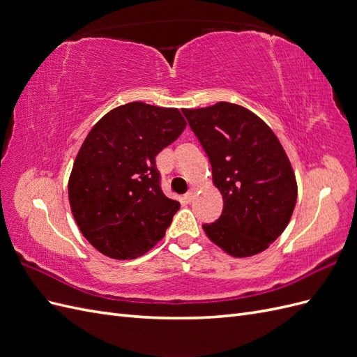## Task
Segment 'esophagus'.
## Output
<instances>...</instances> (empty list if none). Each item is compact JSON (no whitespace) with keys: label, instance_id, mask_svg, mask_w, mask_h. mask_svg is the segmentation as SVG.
Returning <instances> with one entry per match:
<instances>
[{"label":"esophagus","instance_id":"34e87169","mask_svg":"<svg viewBox=\"0 0 357 357\" xmlns=\"http://www.w3.org/2000/svg\"><path fill=\"white\" fill-rule=\"evenodd\" d=\"M185 198L190 202V201H193V198H195V189H190L186 195H185Z\"/></svg>","mask_w":357,"mask_h":357}]
</instances>
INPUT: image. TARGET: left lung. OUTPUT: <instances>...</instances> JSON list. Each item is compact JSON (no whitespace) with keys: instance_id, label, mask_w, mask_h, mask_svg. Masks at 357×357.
<instances>
[{"instance_id":"8db88e82","label":"left lung","mask_w":357,"mask_h":357,"mask_svg":"<svg viewBox=\"0 0 357 357\" xmlns=\"http://www.w3.org/2000/svg\"><path fill=\"white\" fill-rule=\"evenodd\" d=\"M207 153L223 211L202 228L235 257L264 252L283 234L296 204V178L283 146L262 119L231 102L183 110Z\"/></svg>"}]
</instances>
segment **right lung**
Segmentation results:
<instances>
[{
    "mask_svg": "<svg viewBox=\"0 0 357 357\" xmlns=\"http://www.w3.org/2000/svg\"><path fill=\"white\" fill-rule=\"evenodd\" d=\"M185 128L177 109L129 102L91 129L74 160L68 198L96 250L134 259L162 240L180 204L162 192L155 158Z\"/></svg>",
    "mask_w": 357,
    "mask_h": 357,
    "instance_id": "right-lung-1",
    "label": "right lung"
}]
</instances>
